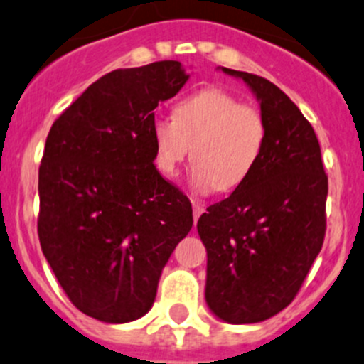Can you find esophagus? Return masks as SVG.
Here are the masks:
<instances>
[{"instance_id":"esophagus-1","label":"esophagus","mask_w":364,"mask_h":364,"mask_svg":"<svg viewBox=\"0 0 364 364\" xmlns=\"http://www.w3.org/2000/svg\"><path fill=\"white\" fill-rule=\"evenodd\" d=\"M205 212V208H203V205H200V203H196V201H193V215H194V223H198V219H200V215L201 213Z\"/></svg>"}]
</instances>
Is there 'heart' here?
Wrapping results in <instances>:
<instances>
[{
	"label": "heart",
	"instance_id": "obj_1",
	"mask_svg": "<svg viewBox=\"0 0 364 364\" xmlns=\"http://www.w3.org/2000/svg\"><path fill=\"white\" fill-rule=\"evenodd\" d=\"M266 133L264 115L256 107L223 89H201L175 105L173 119L152 122L156 166L173 177L193 149L194 189L235 191L259 163Z\"/></svg>",
	"mask_w": 364,
	"mask_h": 364
}]
</instances>
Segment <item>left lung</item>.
Returning a JSON list of instances; mask_svg holds the SVG:
<instances>
[{
  "label": "left lung",
  "mask_w": 364,
  "mask_h": 364,
  "mask_svg": "<svg viewBox=\"0 0 364 364\" xmlns=\"http://www.w3.org/2000/svg\"><path fill=\"white\" fill-rule=\"evenodd\" d=\"M219 70L245 82L268 133L252 175L198 220L205 299L217 319L252 324L293 301L321 252L328 177L316 131L289 96L257 75Z\"/></svg>",
  "instance_id": "left-lung-1"
}]
</instances>
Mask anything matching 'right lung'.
<instances>
[{
	"label": "right lung",
	"mask_w": 364,
	"mask_h": 364,
	"mask_svg": "<svg viewBox=\"0 0 364 364\" xmlns=\"http://www.w3.org/2000/svg\"><path fill=\"white\" fill-rule=\"evenodd\" d=\"M189 78L178 61L115 70L48 131L38 237L70 301L124 324L151 310L164 264L193 228L186 194L154 166V108Z\"/></svg>",
	"instance_id": "1"
}]
</instances>
